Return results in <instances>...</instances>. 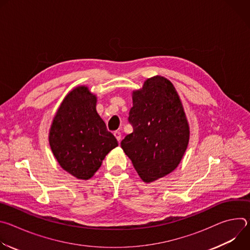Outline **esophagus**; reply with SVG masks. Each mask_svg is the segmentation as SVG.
<instances>
[{
  "label": "esophagus",
  "mask_w": 250,
  "mask_h": 250,
  "mask_svg": "<svg viewBox=\"0 0 250 250\" xmlns=\"http://www.w3.org/2000/svg\"><path fill=\"white\" fill-rule=\"evenodd\" d=\"M114 135L116 136L117 140L120 142V141H121V139H122V133H121L120 131H115V132H114Z\"/></svg>",
  "instance_id": "obj_1"
}]
</instances>
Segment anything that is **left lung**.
I'll list each match as a JSON object with an SVG mask.
<instances>
[{
  "label": "left lung",
  "instance_id": "obj_1",
  "mask_svg": "<svg viewBox=\"0 0 250 250\" xmlns=\"http://www.w3.org/2000/svg\"><path fill=\"white\" fill-rule=\"evenodd\" d=\"M128 121L133 131L121 146L146 183H151L181 162L190 139L189 123L174 85L153 76L141 89L132 91Z\"/></svg>",
  "mask_w": 250,
  "mask_h": 250
}]
</instances>
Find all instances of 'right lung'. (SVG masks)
I'll use <instances>...</instances> for the list:
<instances>
[{"mask_svg": "<svg viewBox=\"0 0 250 250\" xmlns=\"http://www.w3.org/2000/svg\"><path fill=\"white\" fill-rule=\"evenodd\" d=\"M96 104L97 96L87 86L75 87L63 99L49 129V146L57 162L80 180L92 178L105 155L119 146Z\"/></svg>", "mask_w": 250, "mask_h": 250, "instance_id": "add662e5", "label": "right lung"}]
</instances>
